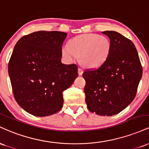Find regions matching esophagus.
I'll return each mask as SVG.
<instances>
[{
	"label": "esophagus",
	"mask_w": 149,
	"mask_h": 149,
	"mask_svg": "<svg viewBox=\"0 0 149 149\" xmlns=\"http://www.w3.org/2000/svg\"><path fill=\"white\" fill-rule=\"evenodd\" d=\"M83 70L81 69V68H78V74H79V76H81L82 74H83Z\"/></svg>",
	"instance_id": "34e87169"
}]
</instances>
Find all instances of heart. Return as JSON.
Returning a JSON list of instances; mask_svg holds the SVG:
<instances>
[{
  "label": "heart",
  "mask_w": 149,
  "mask_h": 149,
  "mask_svg": "<svg viewBox=\"0 0 149 149\" xmlns=\"http://www.w3.org/2000/svg\"><path fill=\"white\" fill-rule=\"evenodd\" d=\"M111 49V43L107 36L97 33L77 36L61 48V54L68 62H73L80 57L83 66L96 69L105 63Z\"/></svg>",
  "instance_id": "1"
}]
</instances>
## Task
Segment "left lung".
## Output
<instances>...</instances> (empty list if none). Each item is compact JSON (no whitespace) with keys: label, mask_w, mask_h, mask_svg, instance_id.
I'll return each mask as SVG.
<instances>
[{"label":"left lung","mask_w":149,"mask_h":149,"mask_svg":"<svg viewBox=\"0 0 149 149\" xmlns=\"http://www.w3.org/2000/svg\"><path fill=\"white\" fill-rule=\"evenodd\" d=\"M102 33L110 39V54L98 69L83 73L86 82L84 92L90 111L111 116L122 111L134 99L142 66L130 40L113 31Z\"/></svg>","instance_id":"obj_1"}]
</instances>
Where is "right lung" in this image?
<instances>
[{
  "label": "right lung",
  "mask_w": 149,
  "mask_h": 149,
  "mask_svg": "<svg viewBox=\"0 0 149 149\" xmlns=\"http://www.w3.org/2000/svg\"><path fill=\"white\" fill-rule=\"evenodd\" d=\"M67 33L40 31L22 37L8 64L13 95L29 113L44 117L61 109L63 91L78 77L76 64L61 63Z\"/></svg>",
  "instance_id": "add662e5"
}]
</instances>
